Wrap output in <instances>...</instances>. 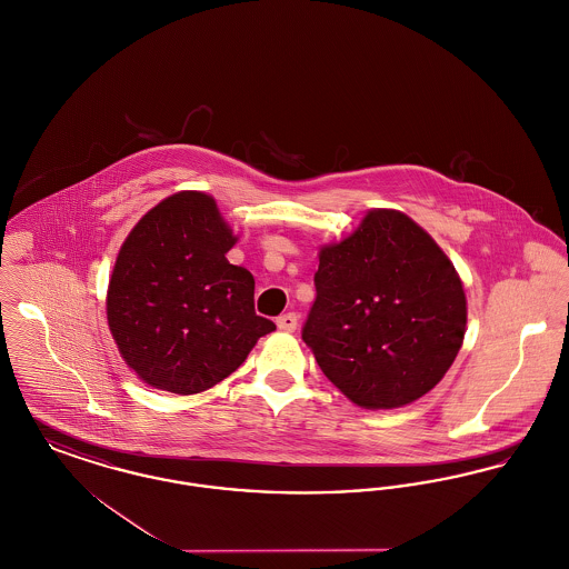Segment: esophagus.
I'll return each mask as SVG.
<instances>
[{
    "label": "esophagus",
    "mask_w": 569,
    "mask_h": 569,
    "mask_svg": "<svg viewBox=\"0 0 569 569\" xmlns=\"http://www.w3.org/2000/svg\"><path fill=\"white\" fill-rule=\"evenodd\" d=\"M298 326V316L297 313H283V316H279L277 318V328L279 330H283V332H295Z\"/></svg>",
    "instance_id": "1"
}]
</instances>
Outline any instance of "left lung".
<instances>
[{
    "mask_svg": "<svg viewBox=\"0 0 569 569\" xmlns=\"http://www.w3.org/2000/svg\"><path fill=\"white\" fill-rule=\"evenodd\" d=\"M302 341L352 403H413L446 376L465 337L459 272L406 213L373 209L320 249Z\"/></svg>",
    "mask_w": 569,
    "mask_h": 569,
    "instance_id": "1",
    "label": "left lung"
}]
</instances>
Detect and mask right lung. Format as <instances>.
<instances>
[{
	"instance_id": "obj_1",
	"label": "right lung",
	"mask_w": 569,
	"mask_h": 569,
	"mask_svg": "<svg viewBox=\"0 0 569 569\" xmlns=\"http://www.w3.org/2000/svg\"><path fill=\"white\" fill-rule=\"evenodd\" d=\"M237 237L202 191L168 196L121 244L107 295L119 353L144 383L196 395L237 371L260 337L253 274L228 262Z\"/></svg>"
}]
</instances>
